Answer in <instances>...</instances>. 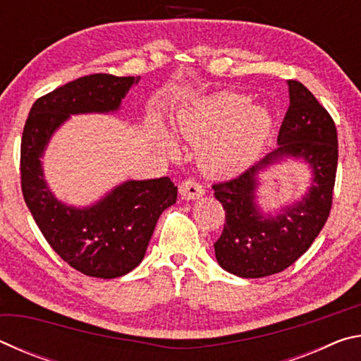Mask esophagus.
<instances>
[{
    "mask_svg": "<svg viewBox=\"0 0 361 361\" xmlns=\"http://www.w3.org/2000/svg\"><path fill=\"white\" fill-rule=\"evenodd\" d=\"M204 192H205L204 186L194 178H188L180 185V194L188 200L199 199L200 195H204Z\"/></svg>",
    "mask_w": 361,
    "mask_h": 361,
    "instance_id": "obj_1",
    "label": "esophagus"
}]
</instances>
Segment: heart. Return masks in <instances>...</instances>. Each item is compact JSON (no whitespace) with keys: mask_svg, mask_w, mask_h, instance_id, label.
Here are the masks:
<instances>
[{"mask_svg":"<svg viewBox=\"0 0 361 361\" xmlns=\"http://www.w3.org/2000/svg\"><path fill=\"white\" fill-rule=\"evenodd\" d=\"M264 108L250 106L247 95L223 92L199 102L183 114L180 130L202 145L200 161L215 173H235L252 164L271 130Z\"/></svg>","mask_w":361,"mask_h":361,"instance_id":"heart-1","label":"heart"}]
</instances>
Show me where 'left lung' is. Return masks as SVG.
I'll list each match as a JSON object with an SVG mask.
<instances>
[{
  "label": "left lung",
  "instance_id": "left-lung-1",
  "mask_svg": "<svg viewBox=\"0 0 361 361\" xmlns=\"http://www.w3.org/2000/svg\"><path fill=\"white\" fill-rule=\"evenodd\" d=\"M290 106L280 127L279 146L231 180L213 183V195L226 212L215 242L218 264L243 279L282 272L307 252L320 234L333 205L338 170V130L314 94L288 81ZM302 157L314 170V185L302 203L276 219H262L254 204L255 175L283 157Z\"/></svg>",
  "mask_w": 361,
  "mask_h": 361
}]
</instances>
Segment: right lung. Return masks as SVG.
I'll list each match as a JSON object with an SVG mask.
<instances>
[{
  "label": "right lung",
  "mask_w": 361,
  "mask_h": 361,
  "mask_svg": "<svg viewBox=\"0 0 361 361\" xmlns=\"http://www.w3.org/2000/svg\"><path fill=\"white\" fill-rule=\"evenodd\" d=\"M140 76L97 73L71 81L33 103L20 143V186L35 223L66 264L89 277L114 279L145 258L161 213L176 202L178 189L169 176L127 181L89 209L60 204L42 178L41 161L54 130L78 113H108Z\"/></svg>",
  "instance_id": "1"
}]
</instances>
